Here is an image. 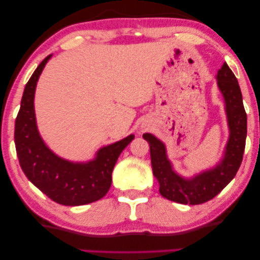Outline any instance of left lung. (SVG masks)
<instances>
[{
  "label": "left lung",
  "mask_w": 260,
  "mask_h": 260,
  "mask_svg": "<svg viewBox=\"0 0 260 260\" xmlns=\"http://www.w3.org/2000/svg\"><path fill=\"white\" fill-rule=\"evenodd\" d=\"M215 78L224 100L229 137L222 158L214 167L203 170L192 177L182 176L174 170L165 144L154 135L148 133L143 135V138L150 144L153 175L159 182L160 193L172 202L198 205L211 201L235 177L243 159L246 113L240 85L226 62Z\"/></svg>",
  "instance_id": "8db88e82"
}]
</instances>
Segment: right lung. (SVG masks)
I'll return each instance as SVG.
<instances>
[{
	"label": "right lung",
	"mask_w": 260,
	"mask_h": 260,
	"mask_svg": "<svg viewBox=\"0 0 260 260\" xmlns=\"http://www.w3.org/2000/svg\"><path fill=\"white\" fill-rule=\"evenodd\" d=\"M50 57L38 66L24 88L15 124L17 155L26 177L52 201L66 206L85 205L108 192L114 166L135 136L99 148L86 162H74L55 154L41 138L34 112L37 83Z\"/></svg>",
	"instance_id": "right-lung-1"
}]
</instances>
